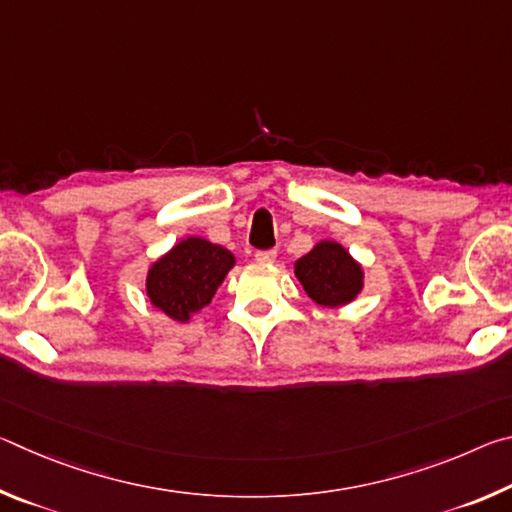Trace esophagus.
<instances>
[{
  "instance_id": "obj_1",
  "label": "esophagus",
  "mask_w": 512,
  "mask_h": 512,
  "mask_svg": "<svg viewBox=\"0 0 512 512\" xmlns=\"http://www.w3.org/2000/svg\"><path fill=\"white\" fill-rule=\"evenodd\" d=\"M275 257H277L275 250H257L255 253V259L259 264H273Z\"/></svg>"
}]
</instances>
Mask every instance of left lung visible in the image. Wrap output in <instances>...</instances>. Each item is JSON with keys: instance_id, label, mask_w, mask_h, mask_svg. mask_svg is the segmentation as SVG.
Segmentation results:
<instances>
[{"instance_id": "8db88e82", "label": "left lung", "mask_w": 512, "mask_h": 512, "mask_svg": "<svg viewBox=\"0 0 512 512\" xmlns=\"http://www.w3.org/2000/svg\"><path fill=\"white\" fill-rule=\"evenodd\" d=\"M298 282L307 296L320 307L341 309L359 298L363 291V266L350 250L334 239H320L318 244L293 264Z\"/></svg>"}]
</instances>
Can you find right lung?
<instances>
[{"label":"right lung","mask_w":512,"mask_h":512,"mask_svg":"<svg viewBox=\"0 0 512 512\" xmlns=\"http://www.w3.org/2000/svg\"><path fill=\"white\" fill-rule=\"evenodd\" d=\"M235 264L237 257L228 248L203 237L180 239L146 271V296L167 318L189 323L210 305Z\"/></svg>","instance_id":"add662e5"}]
</instances>
